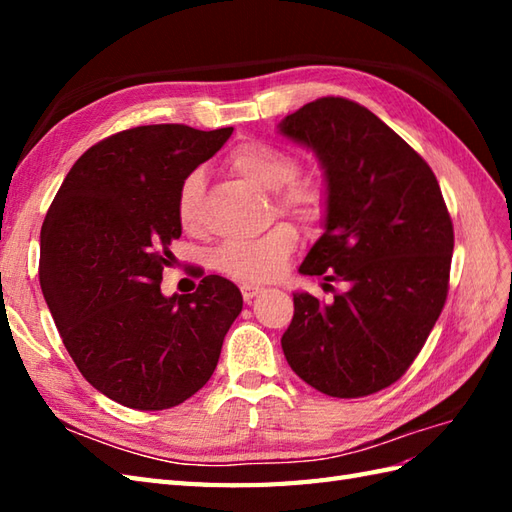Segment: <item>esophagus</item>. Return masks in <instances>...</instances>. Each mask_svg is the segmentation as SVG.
Masks as SVG:
<instances>
[{"instance_id": "esophagus-1", "label": "esophagus", "mask_w": 512, "mask_h": 512, "mask_svg": "<svg viewBox=\"0 0 512 512\" xmlns=\"http://www.w3.org/2000/svg\"><path fill=\"white\" fill-rule=\"evenodd\" d=\"M262 290H264V288L259 286V284H242V297H244V301L250 303Z\"/></svg>"}]
</instances>
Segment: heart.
Masks as SVG:
<instances>
[{"instance_id": "obj_1", "label": "heart", "mask_w": 512, "mask_h": 512, "mask_svg": "<svg viewBox=\"0 0 512 512\" xmlns=\"http://www.w3.org/2000/svg\"><path fill=\"white\" fill-rule=\"evenodd\" d=\"M228 167L266 191H277L279 209L303 224H317L328 213V184L319 176H297L299 162L286 149L253 140L233 149V154L228 156ZM202 193L204 173L195 169L182 180L176 202L178 222L187 233L200 228ZM297 244V228L292 224H277L253 242L220 246L213 255V266L233 279L268 281L284 270Z\"/></svg>"}]
</instances>
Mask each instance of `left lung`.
<instances>
[{"label":"left lung","mask_w":512,"mask_h":512,"mask_svg":"<svg viewBox=\"0 0 512 512\" xmlns=\"http://www.w3.org/2000/svg\"><path fill=\"white\" fill-rule=\"evenodd\" d=\"M279 132L317 154L330 191L299 273L347 284L330 303L295 292L286 361L321 394H376L407 372L447 301L453 222L440 184L394 129L341 96L303 105Z\"/></svg>","instance_id":"left-lung-1"}]
</instances>
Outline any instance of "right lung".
Here are the masks:
<instances>
[{"label": "right lung", "instance_id": "obj_1", "mask_svg": "<svg viewBox=\"0 0 512 512\" xmlns=\"http://www.w3.org/2000/svg\"><path fill=\"white\" fill-rule=\"evenodd\" d=\"M231 134L118 132L74 162L43 220L39 281L65 350L94 389L129 409H169L202 389L242 312V292L217 275L191 295L160 292L182 235L180 184Z\"/></svg>", "mask_w": 512, "mask_h": 512}]
</instances>
